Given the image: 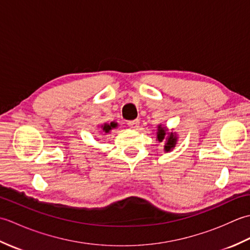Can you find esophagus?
Here are the masks:
<instances>
[{
    "label": "esophagus",
    "mask_w": 250,
    "mask_h": 250,
    "mask_svg": "<svg viewBox=\"0 0 250 250\" xmlns=\"http://www.w3.org/2000/svg\"><path fill=\"white\" fill-rule=\"evenodd\" d=\"M128 125H129L130 128L134 129V130H137V129H139V126H140V120L139 119H135V120L129 121Z\"/></svg>",
    "instance_id": "obj_1"
}]
</instances>
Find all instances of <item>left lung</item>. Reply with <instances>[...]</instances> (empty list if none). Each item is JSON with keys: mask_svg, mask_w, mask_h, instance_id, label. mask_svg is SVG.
I'll return each mask as SVG.
<instances>
[{"mask_svg": "<svg viewBox=\"0 0 250 250\" xmlns=\"http://www.w3.org/2000/svg\"><path fill=\"white\" fill-rule=\"evenodd\" d=\"M156 140L158 141V143H164L163 149L166 152H168L172 151L174 149V147L176 146L178 135L176 132H174V130L168 131L167 126L159 125Z\"/></svg>", "mask_w": 250, "mask_h": 250, "instance_id": "obj_1", "label": "left lung"}]
</instances>
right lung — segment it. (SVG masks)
Listing matches in <instances>:
<instances>
[{"label":"right lung","instance_id":"obj_1","mask_svg":"<svg viewBox=\"0 0 250 250\" xmlns=\"http://www.w3.org/2000/svg\"><path fill=\"white\" fill-rule=\"evenodd\" d=\"M99 126V129H100V133H102V134H109L110 133V131L113 130V129H116L117 126H118V124H117V122H115V121H111L110 124H103V125H98Z\"/></svg>","mask_w":250,"mask_h":250}]
</instances>
